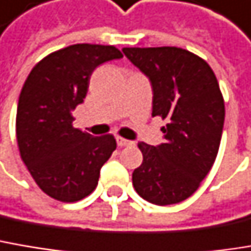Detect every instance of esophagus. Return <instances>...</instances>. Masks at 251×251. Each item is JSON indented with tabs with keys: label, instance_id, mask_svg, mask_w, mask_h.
<instances>
[{
	"label": "esophagus",
	"instance_id": "1",
	"mask_svg": "<svg viewBox=\"0 0 251 251\" xmlns=\"http://www.w3.org/2000/svg\"><path fill=\"white\" fill-rule=\"evenodd\" d=\"M116 144H118L119 147H127V145H130L132 142L125 139V138H122V136H116Z\"/></svg>",
	"mask_w": 251,
	"mask_h": 251
}]
</instances>
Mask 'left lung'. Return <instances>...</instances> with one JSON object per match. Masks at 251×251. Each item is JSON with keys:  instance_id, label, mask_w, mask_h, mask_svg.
<instances>
[{"instance_id": "8db88e82", "label": "left lung", "mask_w": 251, "mask_h": 251, "mask_svg": "<svg viewBox=\"0 0 251 251\" xmlns=\"http://www.w3.org/2000/svg\"><path fill=\"white\" fill-rule=\"evenodd\" d=\"M125 56L151 80L152 116L168 124L165 144L139 142L142 164L132 174L135 191L156 205L191 197L210 172L220 148L224 99L204 58L179 47H125Z\"/></svg>"}]
</instances>
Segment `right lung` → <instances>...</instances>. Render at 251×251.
I'll list each match as a JSON object with an SVG mask.
<instances>
[{
    "mask_svg": "<svg viewBox=\"0 0 251 251\" xmlns=\"http://www.w3.org/2000/svg\"><path fill=\"white\" fill-rule=\"evenodd\" d=\"M124 57L115 46L73 44L40 60L17 107L20 155L43 193L61 202L83 200L98 187L100 168L116 149L113 135L92 136L73 126L93 70Z\"/></svg>",
    "mask_w": 251,
    "mask_h": 251,
    "instance_id": "1",
    "label": "right lung"
}]
</instances>
